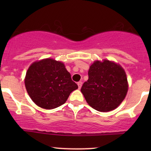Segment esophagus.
<instances>
[{
  "mask_svg": "<svg viewBox=\"0 0 151 151\" xmlns=\"http://www.w3.org/2000/svg\"><path fill=\"white\" fill-rule=\"evenodd\" d=\"M77 85H78V87H79V89H81V85H82V82H81V81H79V82H77Z\"/></svg>",
  "mask_w": 151,
  "mask_h": 151,
  "instance_id": "1",
  "label": "esophagus"
}]
</instances>
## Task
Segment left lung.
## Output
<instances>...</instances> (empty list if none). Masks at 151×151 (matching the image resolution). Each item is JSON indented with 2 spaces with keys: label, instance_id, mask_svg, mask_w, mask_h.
<instances>
[{
  "label": "left lung",
  "instance_id": "left-lung-1",
  "mask_svg": "<svg viewBox=\"0 0 151 151\" xmlns=\"http://www.w3.org/2000/svg\"><path fill=\"white\" fill-rule=\"evenodd\" d=\"M88 75L81 91L90 106L107 112L124 101L129 85L125 71L120 65L106 60H97L90 66Z\"/></svg>",
  "mask_w": 151,
  "mask_h": 151
}]
</instances>
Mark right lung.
I'll use <instances>...</instances> for the list:
<instances>
[{
    "label": "right lung",
    "mask_w": 151,
    "mask_h": 151,
    "mask_svg": "<svg viewBox=\"0 0 151 151\" xmlns=\"http://www.w3.org/2000/svg\"><path fill=\"white\" fill-rule=\"evenodd\" d=\"M25 85L34 103L45 109L64 104L71 92L78 89L65 65L50 58L35 62L30 66Z\"/></svg>",
    "instance_id": "obj_1"
}]
</instances>
